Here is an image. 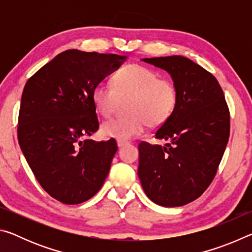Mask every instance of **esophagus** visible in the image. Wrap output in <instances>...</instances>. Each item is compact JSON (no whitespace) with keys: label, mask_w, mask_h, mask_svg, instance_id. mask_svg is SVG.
<instances>
[{"label":"esophagus","mask_w":252,"mask_h":252,"mask_svg":"<svg viewBox=\"0 0 252 252\" xmlns=\"http://www.w3.org/2000/svg\"><path fill=\"white\" fill-rule=\"evenodd\" d=\"M118 147H119V149H121V148H123L125 146H126V142H125V141H121V140H118Z\"/></svg>","instance_id":"obj_1"}]
</instances>
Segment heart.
Wrapping results in <instances>:
<instances>
[{
  "instance_id": "heart-1",
  "label": "heart",
  "mask_w": 252,
  "mask_h": 252,
  "mask_svg": "<svg viewBox=\"0 0 252 252\" xmlns=\"http://www.w3.org/2000/svg\"><path fill=\"white\" fill-rule=\"evenodd\" d=\"M113 87L106 83L96 84L92 99L97 112L108 118L112 116L119 100L130 97L126 102L127 116L105 121L101 133L105 138L121 141L141 134L144 127L159 126L173 113L178 101L176 85L170 80L159 79L155 71L139 64H130L118 72Z\"/></svg>"
}]
</instances>
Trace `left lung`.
<instances>
[{
    "label": "left lung",
    "instance_id": "obj_1",
    "mask_svg": "<svg viewBox=\"0 0 252 252\" xmlns=\"http://www.w3.org/2000/svg\"><path fill=\"white\" fill-rule=\"evenodd\" d=\"M141 61L168 72L178 101L155 133L168 143L139 144L138 176L151 201L185 206L210 186L222 159L230 133L227 102L215 76L190 59L171 55Z\"/></svg>",
    "mask_w": 252,
    "mask_h": 252
}]
</instances>
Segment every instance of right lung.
Masks as SVG:
<instances>
[{
    "mask_svg": "<svg viewBox=\"0 0 252 252\" xmlns=\"http://www.w3.org/2000/svg\"><path fill=\"white\" fill-rule=\"evenodd\" d=\"M127 57L66 50L25 84L19 113L20 148L41 187L65 204L92 198L118 150L113 139H88L99 129L92 93Z\"/></svg>",
    "mask_w": 252,
    "mask_h": 252,
    "instance_id": "add662e5",
    "label": "right lung"
}]
</instances>
